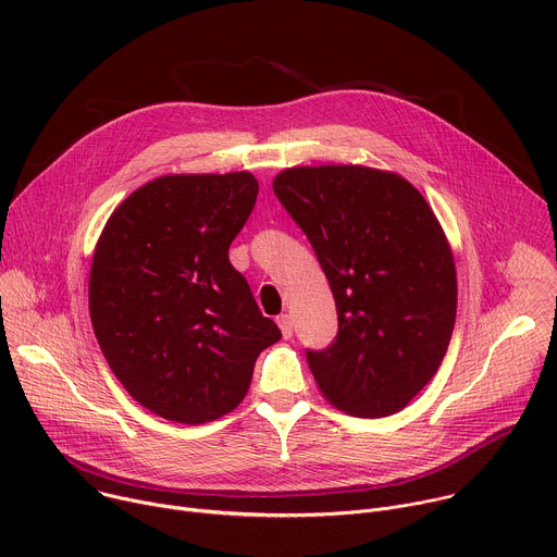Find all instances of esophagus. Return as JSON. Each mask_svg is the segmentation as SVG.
I'll list each match as a JSON object with an SVG mask.
<instances>
[{
	"mask_svg": "<svg viewBox=\"0 0 557 557\" xmlns=\"http://www.w3.org/2000/svg\"><path fill=\"white\" fill-rule=\"evenodd\" d=\"M277 326H280V331H282V337H284V339H290V337H293V320H290V314H280V317H277Z\"/></svg>",
	"mask_w": 557,
	"mask_h": 557,
	"instance_id": "34e87169",
	"label": "esophagus"
}]
</instances>
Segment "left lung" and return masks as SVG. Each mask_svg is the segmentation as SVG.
Wrapping results in <instances>:
<instances>
[{"instance_id":"obj_1","label":"left lung","mask_w":557,"mask_h":557,"mask_svg":"<svg viewBox=\"0 0 557 557\" xmlns=\"http://www.w3.org/2000/svg\"><path fill=\"white\" fill-rule=\"evenodd\" d=\"M273 191L337 304V339L306 352L317 387L352 417L401 412L436 374L456 322V267L438 218L404 176L363 165L290 168Z\"/></svg>"}]
</instances>
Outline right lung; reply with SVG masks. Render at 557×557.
Returning a JSON list of instances; mask_svg holds the SVG:
<instances>
[{
  "mask_svg": "<svg viewBox=\"0 0 557 557\" xmlns=\"http://www.w3.org/2000/svg\"><path fill=\"white\" fill-rule=\"evenodd\" d=\"M249 172L170 174L106 222L90 269V320L108 366L149 412L198 425L249 392L258 355L282 333L228 262L253 211Z\"/></svg>",
  "mask_w": 557,
  "mask_h": 557,
  "instance_id": "add662e5",
  "label": "right lung"
}]
</instances>
